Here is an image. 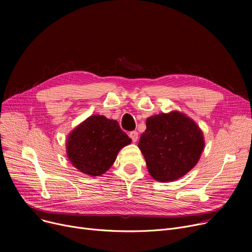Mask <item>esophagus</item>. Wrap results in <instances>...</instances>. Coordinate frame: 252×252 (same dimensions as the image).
<instances>
[{
  "mask_svg": "<svg viewBox=\"0 0 252 252\" xmlns=\"http://www.w3.org/2000/svg\"><path fill=\"white\" fill-rule=\"evenodd\" d=\"M128 136H129V138L131 139V141H133V142H137V141H138V138H139V134H138V131H137V130H133V131H130V133L128 134Z\"/></svg>",
  "mask_w": 252,
  "mask_h": 252,
  "instance_id": "1",
  "label": "esophagus"
}]
</instances>
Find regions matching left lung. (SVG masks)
<instances>
[{
	"label": "left lung",
	"mask_w": 252,
	"mask_h": 252,
	"mask_svg": "<svg viewBox=\"0 0 252 252\" xmlns=\"http://www.w3.org/2000/svg\"><path fill=\"white\" fill-rule=\"evenodd\" d=\"M146 126L138 146L155 180H178L196 165L204 140L191 118L178 111L160 113L147 118Z\"/></svg>",
	"instance_id": "8db88e82"
}]
</instances>
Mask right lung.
<instances>
[{"mask_svg":"<svg viewBox=\"0 0 252 252\" xmlns=\"http://www.w3.org/2000/svg\"><path fill=\"white\" fill-rule=\"evenodd\" d=\"M118 123L103 115H92L69 135L67 156L77 169L101 176L113 164L118 151L130 143Z\"/></svg>","mask_w":252,"mask_h":252,"instance_id":"right-lung-1","label":"right lung"}]
</instances>
